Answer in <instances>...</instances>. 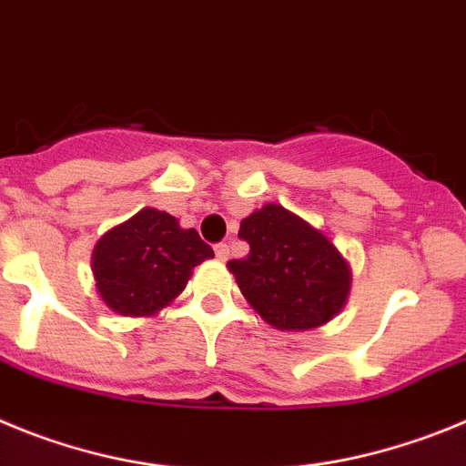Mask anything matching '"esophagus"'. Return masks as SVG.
Segmentation results:
<instances>
[{"label":"esophagus","mask_w":466,"mask_h":466,"mask_svg":"<svg viewBox=\"0 0 466 466\" xmlns=\"http://www.w3.org/2000/svg\"><path fill=\"white\" fill-rule=\"evenodd\" d=\"M213 250H216V258L220 259V262H225V259L229 258V246H228V243H218V246Z\"/></svg>","instance_id":"34e87169"}]
</instances>
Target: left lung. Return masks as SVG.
Masks as SVG:
<instances>
[{"instance_id": "left-lung-1", "label": "left lung", "mask_w": 466, "mask_h": 466, "mask_svg": "<svg viewBox=\"0 0 466 466\" xmlns=\"http://www.w3.org/2000/svg\"><path fill=\"white\" fill-rule=\"evenodd\" d=\"M250 253L229 259L238 290L267 325L304 332L332 320L350 292V267L329 238L283 208L264 204L241 220Z\"/></svg>"}]
</instances>
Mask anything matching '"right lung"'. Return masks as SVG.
I'll return each mask as SVG.
<instances>
[{"label":"right lung","mask_w":466,"mask_h":466,"mask_svg":"<svg viewBox=\"0 0 466 466\" xmlns=\"http://www.w3.org/2000/svg\"><path fill=\"white\" fill-rule=\"evenodd\" d=\"M213 258V248L174 216L141 208L108 229L92 250L99 297L120 316H153L181 295L192 269Z\"/></svg>","instance_id":"obj_1"}]
</instances>
